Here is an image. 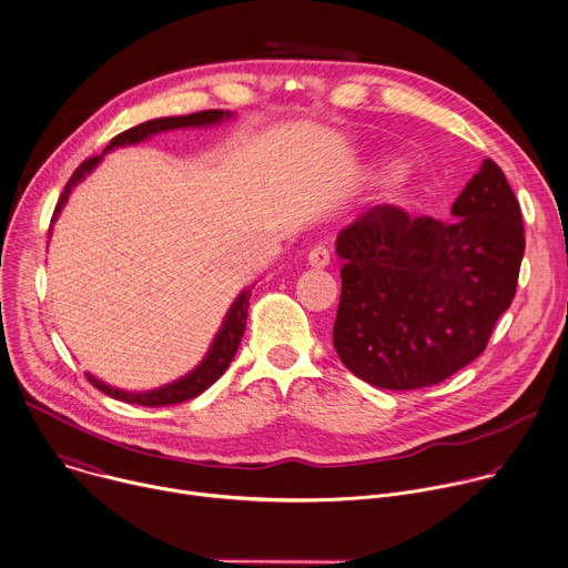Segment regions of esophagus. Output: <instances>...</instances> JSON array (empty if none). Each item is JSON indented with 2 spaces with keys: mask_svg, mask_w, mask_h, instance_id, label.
<instances>
[{
  "mask_svg": "<svg viewBox=\"0 0 568 568\" xmlns=\"http://www.w3.org/2000/svg\"><path fill=\"white\" fill-rule=\"evenodd\" d=\"M307 263L316 270L321 267H327L329 265V252L325 247H314L310 254H307Z\"/></svg>",
  "mask_w": 568,
  "mask_h": 568,
  "instance_id": "obj_1",
  "label": "esophagus"
}]
</instances>
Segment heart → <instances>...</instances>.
<instances>
[{"mask_svg":"<svg viewBox=\"0 0 568 568\" xmlns=\"http://www.w3.org/2000/svg\"><path fill=\"white\" fill-rule=\"evenodd\" d=\"M402 184H404V178H402V175H399V178H395V189H399V192L404 189Z\"/></svg>","mask_w":568,"mask_h":568,"instance_id":"obj_1","label":"heart"}]
</instances>
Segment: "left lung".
I'll return each mask as SVG.
<instances>
[{
	"mask_svg": "<svg viewBox=\"0 0 568 568\" xmlns=\"http://www.w3.org/2000/svg\"><path fill=\"white\" fill-rule=\"evenodd\" d=\"M524 243L519 203L490 158L448 223L395 205L367 210L336 241L338 358L384 390L446 382L486 349L510 307Z\"/></svg>",
	"mask_w": 568,
	"mask_h": 568,
	"instance_id": "left-lung-1",
	"label": "left lung"
}]
</instances>
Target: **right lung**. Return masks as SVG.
I'll return each instance as SVG.
<instances>
[{
	"label": "right lung",
	"mask_w": 568,
	"mask_h": 568,
	"mask_svg": "<svg viewBox=\"0 0 568 568\" xmlns=\"http://www.w3.org/2000/svg\"><path fill=\"white\" fill-rule=\"evenodd\" d=\"M223 118H230V111H221V109H210V111H199V113H192V115H178V118H155V120H149V122H142L138 126H131L122 133H118L111 144L104 149V153L113 146H122V144H135L153 133H160V131H169V129H180V126H205V124H216L221 122ZM102 160V155H93V158H87L75 171L73 175L69 178L64 192L60 194V201L55 205V212H53V221L55 216L60 214L62 205L67 203L71 189ZM250 294L252 290H245L232 305V310L227 312V318L221 327V332L216 334L214 343H212V349L210 354L205 356V361L192 372L186 374L184 379L171 384V386H164V388H158V390H151V393H122V390H115V388H109L104 386L102 382L93 379L91 374H87V379L104 395L113 397V399H120V402H126V404H135V406H149V408H158V406H173V404H182V402H189L194 399L199 395H203L212 384H216L221 376L225 374V369L230 367V363L234 361L236 356V349L241 345V338H243V332H245V325H247V310H250Z\"/></svg>",
	"instance_id": "1"
}]
</instances>
